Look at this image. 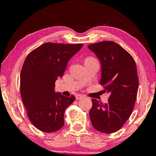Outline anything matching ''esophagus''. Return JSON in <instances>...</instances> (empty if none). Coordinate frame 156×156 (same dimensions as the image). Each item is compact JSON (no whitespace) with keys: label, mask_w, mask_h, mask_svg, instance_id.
Segmentation results:
<instances>
[{"label":"esophagus","mask_w":156,"mask_h":156,"mask_svg":"<svg viewBox=\"0 0 156 156\" xmlns=\"http://www.w3.org/2000/svg\"><path fill=\"white\" fill-rule=\"evenodd\" d=\"M76 100H81V99H84V96L83 95H82V94H77V95H76Z\"/></svg>","instance_id":"1"}]
</instances>
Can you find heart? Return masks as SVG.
<instances>
[{
	"label": "heart",
	"instance_id": "obj_1",
	"mask_svg": "<svg viewBox=\"0 0 156 156\" xmlns=\"http://www.w3.org/2000/svg\"><path fill=\"white\" fill-rule=\"evenodd\" d=\"M92 59V58H91V57H89V58H87L86 59Z\"/></svg>",
	"mask_w": 156,
	"mask_h": 156
}]
</instances>
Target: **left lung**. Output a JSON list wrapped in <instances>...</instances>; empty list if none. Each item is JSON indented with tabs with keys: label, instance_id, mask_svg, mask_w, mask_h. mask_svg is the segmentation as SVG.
Wrapping results in <instances>:
<instances>
[{
	"label": "left lung",
	"instance_id": "1",
	"mask_svg": "<svg viewBox=\"0 0 156 156\" xmlns=\"http://www.w3.org/2000/svg\"><path fill=\"white\" fill-rule=\"evenodd\" d=\"M87 48L99 59L100 84L110 94L106 104L91 99V122L101 133H114L123 126L133 112L138 89L136 62L126 50L114 42H100Z\"/></svg>",
	"mask_w": 156,
	"mask_h": 156
}]
</instances>
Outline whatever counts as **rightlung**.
Here are the masks:
<instances>
[{
  "label": "right lung",
  "instance_id": "right-lung-1",
  "mask_svg": "<svg viewBox=\"0 0 156 156\" xmlns=\"http://www.w3.org/2000/svg\"><path fill=\"white\" fill-rule=\"evenodd\" d=\"M82 44L47 42L27 55L20 72V94L31 123L40 131L52 133L65 124L64 114L75 100L55 91L70 59Z\"/></svg>",
  "mask_w": 156,
  "mask_h": 156
}]
</instances>
